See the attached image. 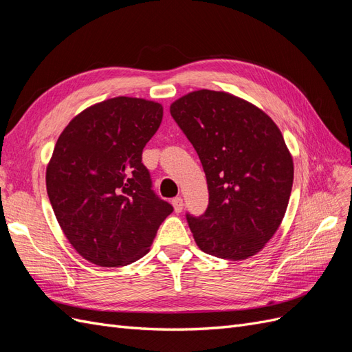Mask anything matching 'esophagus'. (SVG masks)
Returning a JSON list of instances; mask_svg holds the SVG:
<instances>
[{"label": "esophagus", "mask_w": 352, "mask_h": 352, "mask_svg": "<svg viewBox=\"0 0 352 352\" xmlns=\"http://www.w3.org/2000/svg\"><path fill=\"white\" fill-rule=\"evenodd\" d=\"M172 204H173V208L176 212H180L184 210V199L180 197H176L172 199Z\"/></svg>", "instance_id": "obj_1"}]
</instances>
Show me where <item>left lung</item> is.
<instances>
[{"mask_svg":"<svg viewBox=\"0 0 352 352\" xmlns=\"http://www.w3.org/2000/svg\"><path fill=\"white\" fill-rule=\"evenodd\" d=\"M170 114L207 177L206 212L186 216L199 250L233 261L260 252L280 226L294 184L280 129L257 105L225 91L189 92Z\"/></svg>","mask_w":352,"mask_h":352,"instance_id":"obj_1","label":"left lung"}]
</instances>
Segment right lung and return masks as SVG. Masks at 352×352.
I'll return each instance as SVG.
<instances>
[{"label": "right lung", "mask_w": 352, "mask_h": 352, "mask_svg": "<svg viewBox=\"0 0 352 352\" xmlns=\"http://www.w3.org/2000/svg\"><path fill=\"white\" fill-rule=\"evenodd\" d=\"M162 120L160 102L116 97L74 116L58 136L47 192L65 236L89 263L123 267L142 258L173 211L142 164Z\"/></svg>", "instance_id": "obj_1"}]
</instances>
